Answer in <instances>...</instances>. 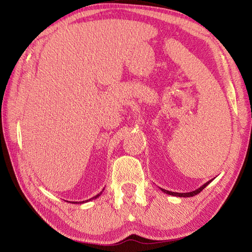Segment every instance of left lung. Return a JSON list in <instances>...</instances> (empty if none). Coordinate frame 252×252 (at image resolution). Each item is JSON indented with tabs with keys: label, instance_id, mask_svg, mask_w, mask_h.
Here are the masks:
<instances>
[{
	"label": "left lung",
	"instance_id": "1",
	"mask_svg": "<svg viewBox=\"0 0 252 252\" xmlns=\"http://www.w3.org/2000/svg\"><path fill=\"white\" fill-rule=\"evenodd\" d=\"M211 181H212V180L208 181L207 183H205L202 186H200L199 189H197L192 190V191H189V192H174V191H169V190L163 189H161V190L164 192V194H168V195H171V196H176V197H192V196H195V195H197V194H199V192H200L203 189H205V187H206L207 185H209V184L211 183Z\"/></svg>",
	"mask_w": 252,
	"mask_h": 252
}]
</instances>
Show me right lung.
<instances>
[{"label":"right lung","mask_w":252,"mask_h":252,"mask_svg":"<svg viewBox=\"0 0 252 252\" xmlns=\"http://www.w3.org/2000/svg\"><path fill=\"white\" fill-rule=\"evenodd\" d=\"M104 190V189H103ZM103 190H101V191H103ZM101 191L99 192V194H97V195H96V196H94V197H92V198H91V199H89V200H85V201H80V202H78V201H76V202H74V201H71L72 203H83V202H88V201H91V200H93V199H96V198H97V197H99L100 196V194H101Z\"/></svg>","instance_id":"right-lung-1"}]
</instances>
